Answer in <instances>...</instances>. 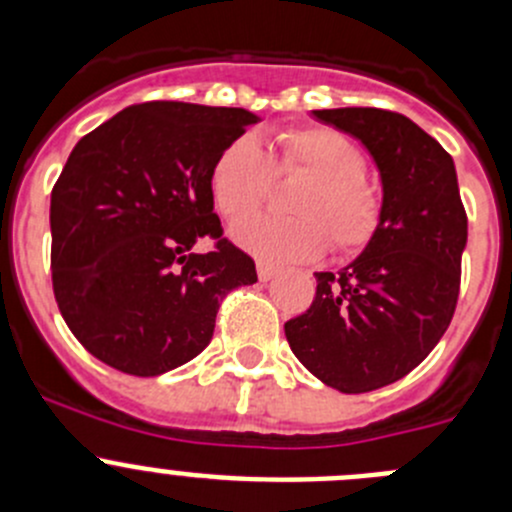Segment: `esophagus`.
I'll return each mask as SVG.
<instances>
[{"instance_id":"esophagus-1","label":"esophagus","mask_w":512,"mask_h":512,"mask_svg":"<svg viewBox=\"0 0 512 512\" xmlns=\"http://www.w3.org/2000/svg\"><path fill=\"white\" fill-rule=\"evenodd\" d=\"M277 272L280 270L275 265H270V262H257V277H260V282H270Z\"/></svg>"}]
</instances>
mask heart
I'll return each mask as SVG.
<instances>
[{
  "label": "heart",
  "instance_id": "heart-1",
  "mask_svg": "<svg viewBox=\"0 0 512 512\" xmlns=\"http://www.w3.org/2000/svg\"><path fill=\"white\" fill-rule=\"evenodd\" d=\"M304 172L295 191L292 219L256 216L232 225L230 237L265 262L314 260L329 247L359 252L381 225V193L364 178V153L344 133L327 126L285 128L265 148L252 136H237L210 168V198L227 220H239L264 202L271 173Z\"/></svg>",
  "mask_w": 512,
  "mask_h": 512
}]
</instances>
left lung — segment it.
I'll list each match as a JSON object with an SVG mask.
<instances>
[{
	"instance_id": "left-lung-1",
	"label": "left lung",
	"mask_w": 512,
	"mask_h": 512,
	"mask_svg": "<svg viewBox=\"0 0 512 512\" xmlns=\"http://www.w3.org/2000/svg\"><path fill=\"white\" fill-rule=\"evenodd\" d=\"M381 178V225L339 272H314L312 307L285 324L294 356L322 384L364 394L404 379L451 324L468 220L453 158L411 118L381 108H322Z\"/></svg>"
}]
</instances>
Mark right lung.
<instances>
[{
  "label": "right lung",
  "instance_id": "right-lung-1",
  "mask_svg": "<svg viewBox=\"0 0 512 512\" xmlns=\"http://www.w3.org/2000/svg\"><path fill=\"white\" fill-rule=\"evenodd\" d=\"M260 116L245 108L151 101L81 138L51 190V282L59 312L98 361L158 376L213 339L230 289L255 262L213 213L210 168ZM213 236L205 256L194 242Z\"/></svg>",
  "mask_w": 512,
  "mask_h": 512
}]
</instances>
